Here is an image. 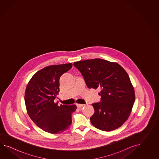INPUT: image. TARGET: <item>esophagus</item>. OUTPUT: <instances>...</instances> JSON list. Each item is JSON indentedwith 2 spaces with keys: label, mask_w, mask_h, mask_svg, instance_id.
<instances>
[{
  "label": "esophagus",
  "mask_w": 159,
  "mask_h": 159,
  "mask_svg": "<svg viewBox=\"0 0 159 159\" xmlns=\"http://www.w3.org/2000/svg\"><path fill=\"white\" fill-rule=\"evenodd\" d=\"M77 106L78 107V108H81L82 107H84L85 106V105H83V104H77Z\"/></svg>",
  "instance_id": "esophagus-1"
}]
</instances>
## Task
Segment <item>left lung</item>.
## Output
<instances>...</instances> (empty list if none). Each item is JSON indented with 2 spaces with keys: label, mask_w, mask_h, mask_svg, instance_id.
<instances>
[{
  "label": "left lung",
  "mask_w": 159,
  "mask_h": 159,
  "mask_svg": "<svg viewBox=\"0 0 159 159\" xmlns=\"http://www.w3.org/2000/svg\"><path fill=\"white\" fill-rule=\"evenodd\" d=\"M89 89H101V102L92 104L91 124L105 131L122 126L129 118L135 102L134 86L125 70L116 62L100 58L74 62Z\"/></svg>",
  "instance_id": "8db88e82"
}]
</instances>
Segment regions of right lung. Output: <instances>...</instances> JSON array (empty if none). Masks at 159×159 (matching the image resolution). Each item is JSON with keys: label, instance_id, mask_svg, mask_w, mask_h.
<instances>
[{"label": "right lung", "instance_id": "right-lung-1", "mask_svg": "<svg viewBox=\"0 0 159 159\" xmlns=\"http://www.w3.org/2000/svg\"><path fill=\"white\" fill-rule=\"evenodd\" d=\"M71 63L48 66L30 78L25 91L27 113L39 128L51 134H60L69 129L75 105H58L54 99L59 92L61 75L70 70Z\"/></svg>", "mask_w": 159, "mask_h": 159}]
</instances>
